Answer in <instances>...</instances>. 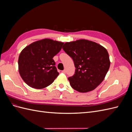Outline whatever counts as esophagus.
<instances>
[{"mask_svg":"<svg viewBox=\"0 0 132 132\" xmlns=\"http://www.w3.org/2000/svg\"><path fill=\"white\" fill-rule=\"evenodd\" d=\"M62 73H66V70H65V69H64L63 70H62Z\"/></svg>","mask_w":132,"mask_h":132,"instance_id":"esophagus-1","label":"esophagus"}]
</instances>
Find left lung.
Segmentation results:
<instances>
[{
  "mask_svg": "<svg viewBox=\"0 0 132 132\" xmlns=\"http://www.w3.org/2000/svg\"><path fill=\"white\" fill-rule=\"evenodd\" d=\"M62 48L73 59L76 68L74 75L68 78L72 88L82 93L96 89L104 80L110 68L107 50L84 39L66 42Z\"/></svg>",
  "mask_w": 132,
  "mask_h": 132,
  "instance_id": "left-lung-1",
  "label": "left lung"
}]
</instances>
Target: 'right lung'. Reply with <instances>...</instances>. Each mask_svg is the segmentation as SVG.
Wrapping results in <instances>:
<instances>
[{"mask_svg": "<svg viewBox=\"0 0 132 132\" xmlns=\"http://www.w3.org/2000/svg\"><path fill=\"white\" fill-rule=\"evenodd\" d=\"M63 42L45 38L31 43L21 52L19 71L29 86L41 89L52 83L59 73L53 59L61 50Z\"/></svg>", "mask_w": 132, "mask_h": 132, "instance_id": "1", "label": "right lung"}]
</instances>
